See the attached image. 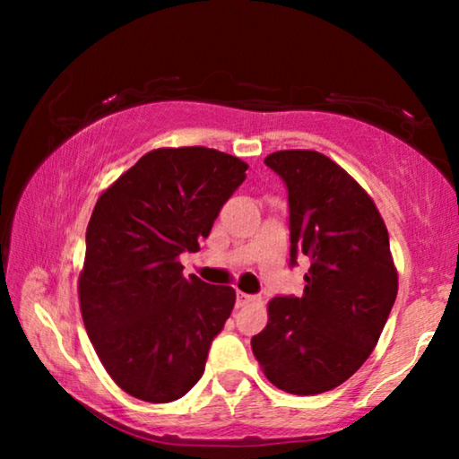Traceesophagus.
<instances>
[{
  "label": "esophagus",
  "instance_id": "1",
  "mask_svg": "<svg viewBox=\"0 0 459 459\" xmlns=\"http://www.w3.org/2000/svg\"><path fill=\"white\" fill-rule=\"evenodd\" d=\"M251 301H255V295L237 291V307H243V306H247V304H251Z\"/></svg>",
  "mask_w": 459,
  "mask_h": 459
}]
</instances>
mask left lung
Returning <instances> with one entry per match:
<instances>
[{"mask_svg": "<svg viewBox=\"0 0 459 459\" xmlns=\"http://www.w3.org/2000/svg\"><path fill=\"white\" fill-rule=\"evenodd\" d=\"M290 200L291 265L309 259L304 295L269 301L251 346L263 372L291 394H320L359 370L397 298L388 232L375 202L336 161L312 150L269 153Z\"/></svg>", "mask_w": 459, "mask_h": 459, "instance_id": "1", "label": "left lung"}]
</instances>
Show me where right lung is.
<instances>
[{"mask_svg":"<svg viewBox=\"0 0 459 459\" xmlns=\"http://www.w3.org/2000/svg\"><path fill=\"white\" fill-rule=\"evenodd\" d=\"M247 164L208 147H160L100 194L79 277L84 328L115 383L131 397L169 403L204 372L235 290L184 277Z\"/></svg>","mask_w":459,"mask_h":459,"instance_id":"right-lung-1","label":"right lung"}]
</instances>
